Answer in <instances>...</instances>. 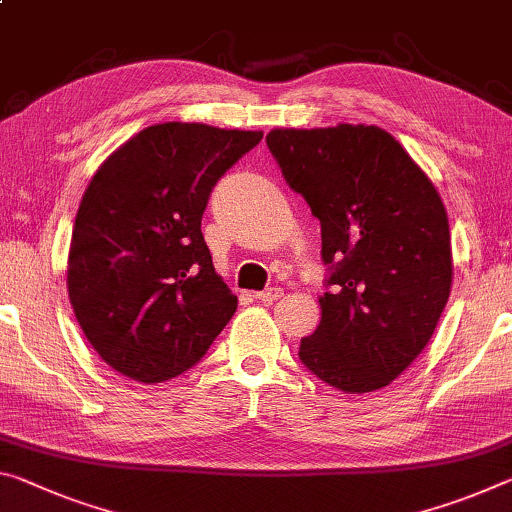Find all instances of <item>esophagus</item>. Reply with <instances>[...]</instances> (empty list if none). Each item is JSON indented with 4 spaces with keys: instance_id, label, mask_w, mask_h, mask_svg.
<instances>
[{
    "instance_id": "34e87169",
    "label": "esophagus",
    "mask_w": 512,
    "mask_h": 512,
    "mask_svg": "<svg viewBox=\"0 0 512 512\" xmlns=\"http://www.w3.org/2000/svg\"><path fill=\"white\" fill-rule=\"evenodd\" d=\"M282 296H285V291H282L280 287H271V289H266V291H257V294H253V298L262 300V303H266V305L275 303V300L282 298Z\"/></svg>"
}]
</instances>
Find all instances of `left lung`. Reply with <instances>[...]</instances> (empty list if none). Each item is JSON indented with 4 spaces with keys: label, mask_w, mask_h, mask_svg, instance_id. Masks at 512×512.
I'll return each instance as SVG.
<instances>
[{
    "label": "left lung",
    "mask_w": 512,
    "mask_h": 512,
    "mask_svg": "<svg viewBox=\"0 0 512 512\" xmlns=\"http://www.w3.org/2000/svg\"><path fill=\"white\" fill-rule=\"evenodd\" d=\"M266 145L321 221L330 266L300 360L344 394L387 387L431 342L451 294L449 218L435 184L376 125L278 127Z\"/></svg>",
    "instance_id": "8db88e82"
}]
</instances>
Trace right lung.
<instances>
[{"mask_svg":"<svg viewBox=\"0 0 512 512\" xmlns=\"http://www.w3.org/2000/svg\"><path fill=\"white\" fill-rule=\"evenodd\" d=\"M262 136L159 123L95 170L72 230L68 296L113 371L148 385L180 376L237 312L200 221L218 177Z\"/></svg>","mask_w":512,"mask_h":512,"instance_id":"1","label":"right lung"}]
</instances>
